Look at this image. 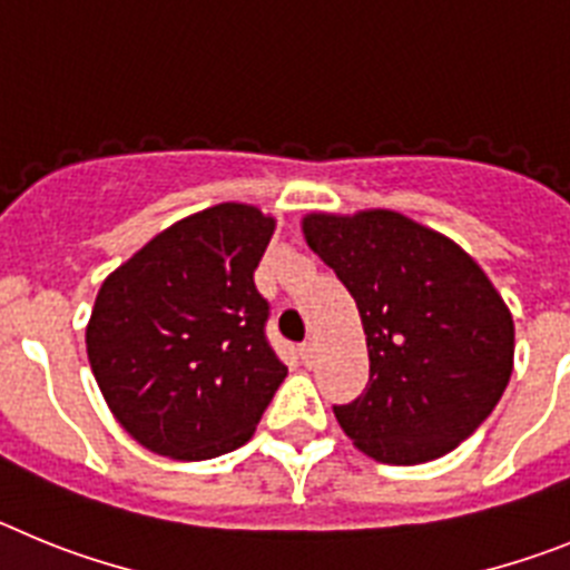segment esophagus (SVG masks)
Here are the masks:
<instances>
[{"label":"esophagus","instance_id":"34e87169","mask_svg":"<svg viewBox=\"0 0 570 570\" xmlns=\"http://www.w3.org/2000/svg\"><path fill=\"white\" fill-rule=\"evenodd\" d=\"M299 356H302V362H305V365H311V362H314V342H302Z\"/></svg>","mask_w":570,"mask_h":570}]
</instances>
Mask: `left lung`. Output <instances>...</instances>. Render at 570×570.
I'll return each mask as SVG.
<instances>
[{
    "mask_svg": "<svg viewBox=\"0 0 570 570\" xmlns=\"http://www.w3.org/2000/svg\"><path fill=\"white\" fill-rule=\"evenodd\" d=\"M305 239L351 291L371 374L334 414L360 451L420 465L491 414L513 367V320L482 268L448 236L396 214H314Z\"/></svg>",
    "mask_w": 570,
    "mask_h": 570,
    "instance_id": "obj_1",
    "label": "left lung"
}]
</instances>
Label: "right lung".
Wrapping results in <instances>:
<instances>
[{
  "instance_id": "1",
  "label": "right lung",
  "mask_w": 570,
  "mask_h": 570,
  "mask_svg": "<svg viewBox=\"0 0 570 570\" xmlns=\"http://www.w3.org/2000/svg\"><path fill=\"white\" fill-rule=\"evenodd\" d=\"M274 219L214 205L116 268L88 322V360L119 425L154 454L210 460L245 445L288 367L271 347L254 271Z\"/></svg>"
}]
</instances>
